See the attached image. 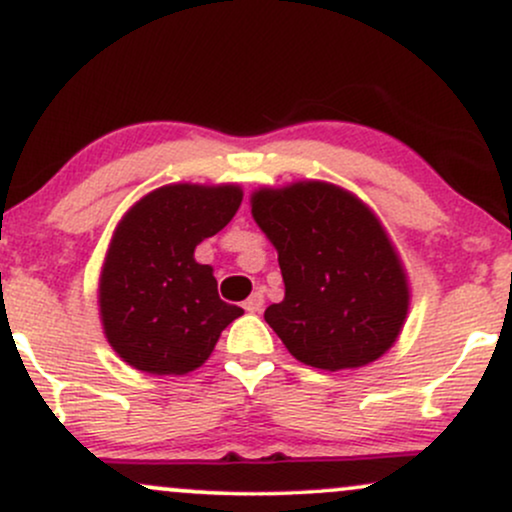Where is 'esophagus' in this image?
I'll use <instances>...</instances> for the list:
<instances>
[{"instance_id": "esophagus-1", "label": "esophagus", "mask_w": 512, "mask_h": 512, "mask_svg": "<svg viewBox=\"0 0 512 512\" xmlns=\"http://www.w3.org/2000/svg\"><path fill=\"white\" fill-rule=\"evenodd\" d=\"M262 305H264V296H262V293H252L248 301L243 303V308L248 310V313H260Z\"/></svg>"}]
</instances>
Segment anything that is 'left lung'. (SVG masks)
Masks as SVG:
<instances>
[{
  "label": "left lung",
  "mask_w": 512,
  "mask_h": 512,
  "mask_svg": "<svg viewBox=\"0 0 512 512\" xmlns=\"http://www.w3.org/2000/svg\"><path fill=\"white\" fill-rule=\"evenodd\" d=\"M250 204L279 252L286 286L264 320L291 356L322 370L361 368L383 356L407 320L409 281L378 216L320 180L262 187Z\"/></svg>",
  "instance_id": "8db88e82"
}]
</instances>
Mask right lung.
<instances>
[{"label":"right lung","instance_id":"right-lung-1","mask_svg":"<svg viewBox=\"0 0 512 512\" xmlns=\"http://www.w3.org/2000/svg\"><path fill=\"white\" fill-rule=\"evenodd\" d=\"M243 202L238 185L158 187L117 223L98 284L103 332L115 354L151 375H185L211 356L243 308L223 303L195 248Z\"/></svg>","mask_w":512,"mask_h":512}]
</instances>
